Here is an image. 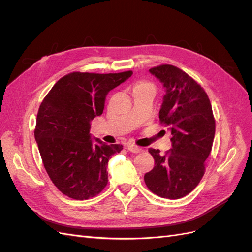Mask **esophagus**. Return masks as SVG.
<instances>
[{
	"instance_id": "esophagus-1",
	"label": "esophagus",
	"mask_w": 252,
	"mask_h": 252,
	"mask_svg": "<svg viewBox=\"0 0 252 252\" xmlns=\"http://www.w3.org/2000/svg\"><path fill=\"white\" fill-rule=\"evenodd\" d=\"M127 149H128L129 151L134 152V154H138V152H141V151H142V148H141V147L135 146V145H133V144H128V145H127Z\"/></svg>"
}]
</instances>
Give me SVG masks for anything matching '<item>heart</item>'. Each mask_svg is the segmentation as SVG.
<instances>
[{"label": "heart", "mask_w": 252, "mask_h": 252, "mask_svg": "<svg viewBox=\"0 0 252 252\" xmlns=\"http://www.w3.org/2000/svg\"><path fill=\"white\" fill-rule=\"evenodd\" d=\"M144 87H151V85L149 83H146V82H140L136 84L134 88H144Z\"/></svg>", "instance_id": "b5f03b06"}]
</instances>
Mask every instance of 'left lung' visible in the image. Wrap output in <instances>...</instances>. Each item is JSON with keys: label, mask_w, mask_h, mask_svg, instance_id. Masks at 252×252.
Returning <instances> with one entry per match:
<instances>
[{"label": "left lung", "mask_w": 252, "mask_h": 252, "mask_svg": "<svg viewBox=\"0 0 252 252\" xmlns=\"http://www.w3.org/2000/svg\"><path fill=\"white\" fill-rule=\"evenodd\" d=\"M149 72L165 89L158 118L171 133L172 148L166 155L149 148L155 167L144 180L155 194L178 200L191 192L203 178L216 122L207 94L186 72L172 65L151 68Z\"/></svg>", "instance_id": "obj_1"}]
</instances>
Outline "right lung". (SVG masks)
I'll return each mask as SVG.
<instances>
[{"mask_svg":"<svg viewBox=\"0 0 252 252\" xmlns=\"http://www.w3.org/2000/svg\"><path fill=\"white\" fill-rule=\"evenodd\" d=\"M132 71L72 72L60 79L44 98L36 117L34 138L50 180L63 194L88 200L107 185V165L123 149L90 134L91 121L103 113L109 91Z\"/></svg>","mask_w":252,"mask_h":252,"instance_id":"obj_1","label":"right lung"}]
</instances>
